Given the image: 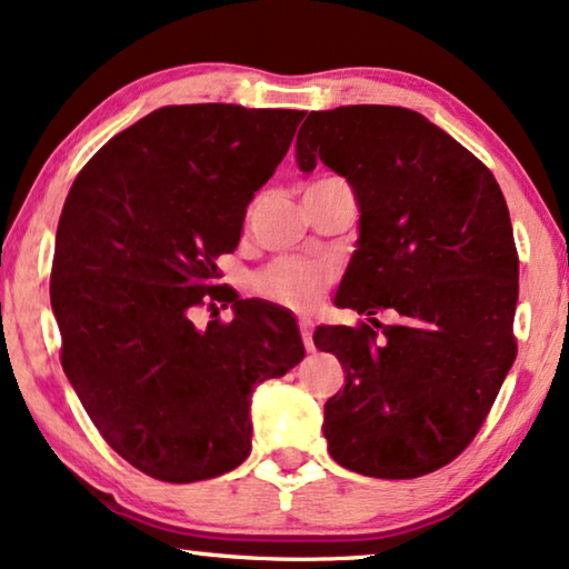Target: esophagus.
<instances>
[{"mask_svg":"<svg viewBox=\"0 0 569 569\" xmlns=\"http://www.w3.org/2000/svg\"><path fill=\"white\" fill-rule=\"evenodd\" d=\"M300 337L308 352H313V321H310V318H300Z\"/></svg>","mask_w":569,"mask_h":569,"instance_id":"34e87169","label":"esophagus"}]
</instances>
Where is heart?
<instances>
[{
	"label": "heart",
	"instance_id": "obj_1",
	"mask_svg": "<svg viewBox=\"0 0 569 569\" xmlns=\"http://www.w3.org/2000/svg\"><path fill=\"white\" fill-rule=\"evenodd\" d=\"M331 279V267L310 259H279L256 277L263 298L292 310H310L321 300Z\"/></svg>",
	"mask_w": 569,
	"mask_h": 569
}]
</instances>
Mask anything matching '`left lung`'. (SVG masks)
<instances>
[{
    "label": "left lung",
    "instance_id": "1",
    "mask_svg": "<svg viewBox=\"0 0 569 569\" xmlns=\"http://www.w3.org/2000/svg\"><path fill=\"white\" fill-rule=\"evenodd\" d=\"M295 160L347 178L360 238L339 308L400 321L318 326L345 388L323 407L329 453L349 471L415 479L473 440L516 360L518 253L505 197L485 162L422 113L399 106L313 111Z\"/></svg>",
    "mask_w": 569,
    "mask_h": 569
}]
</instances>
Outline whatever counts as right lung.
Here are the masks:
<instances>
[{
  "label": "right lung",
  "instance_id": "obj_1",
  "mask_svg": "<svg viewBox=\"0 0 569 569\" xmlns=\"http://www.w3.org/2000/svg\"><path fill=\"white\" fill-rule=\"evenodd\" d=\"M306 111L166 106L123 129L74 178L53 248L61 368L92 425L147 477L189 485L251 453V396L302 357L298 321L217 284L246 207ZM233 302L230 325L190 310Z\"/></svg>",
  "mask_w": 569,
  "mask_h": 569
}]
</instances>
